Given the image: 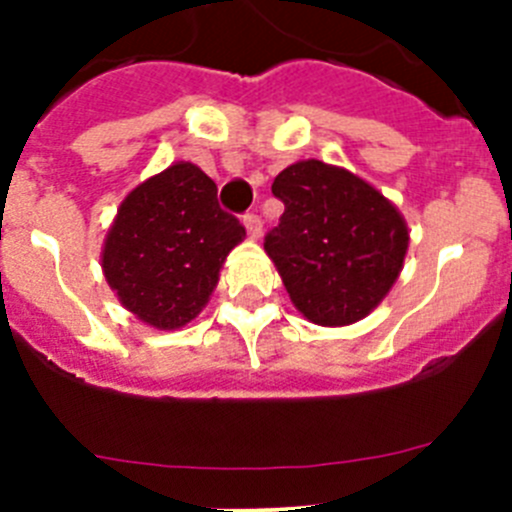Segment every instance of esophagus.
<instances>
[{"mask_svg":"<svg viewBox=\"0 0 512 512\" xmlns=\"http://www.w3.org/2000/svg\"><path fill=\"white\" fill-rule=\"evenodd\" d=\"M243 225H246L248 230V238H259L261 230H264V223H261V217L256 215V212H246V215H243Z\"/></svg>","mask_w":512,"mask_h":512,"instance_id":"34e87169","label":"esophagus"}]
</instances>
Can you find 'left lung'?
Listing matches in <instances>:
<instances>
[{
	"label": "left lung",
	"mask_w": 512,
	"mask_h": 512,
	"mask_svg": "<svg viewBox=\"0 0 512 512\" xmlns=\"http://www.w3.org/2000/svg\"><path fill=\"white\" fill-rule=\"evenodd\" d=\"M284 202L264 248L289 300L318 325H351L390 292L408 253V225L382 192L323 161H297L271 184Z\"/></svg>",
	"instance_id": "1"
}]
</instances>
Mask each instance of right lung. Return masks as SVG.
<instances>
[{"mask_svg": "<svg viewBox=\"0 0 512 512\" xmlns=\"http://www.w3.org/2000/svg\"><path fill=\"white\" fill-rule=\"evenodd\" d=\"M246 238L200 166L179 161L122 200L104 238V279L135 318L174 330L200 315L225 256Z\"/></svg>", "mask_w": 512, "mask_h": 512, "instance_id": "add662e5", "label": "right lung"}]
</instances>
